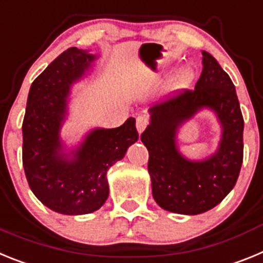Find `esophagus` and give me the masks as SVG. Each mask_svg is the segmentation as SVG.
Segmentation results:
<instances>
[{"instance_id": "obj_1", "label": "esophagus", "mask_w": 263, "mask_h": 263, "mask_svg": "<svg viewBox=\"0 0 263 263\" xmlns=\"http://www.w3.org/2000/svg\"><path fill=\"white\" fill-rule=\"evenodd\" d=\"M148 124H149V120H148L147 116H139V118L136 119V128H138L139 134H141V132L144 131V129L147 128Z\"/></svg>"}]
</instances>
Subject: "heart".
<instances>
[{"label":"heart","mask_w":263,"mask_h":263,"mask_svg":"<svg viewBox=\"0 0 263 263\" xmlns=\"http://www.w3.org/2000/svg\"><path fill=\"white\" fill-rule=\"evenodd\" d=\"M192 79H193V71H192L191 68L181 67L179 71L171 78L168 87L171 90H181V88H185L191 83Z\"/></svg>","instance_id":"obj_1"}]
</instances>
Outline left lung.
I'll return each mask as SVG.
<instances>
[{"mask_svg":"<svg viewBox=\"0 0 263 263\" xmlns=\"http://www.w3.org/2000/svg\"><path fill=\"white\" fill-rule=\"evenodd\" d=\"M202 108L212 109L220 122V144L206 159L189 160L179 154L175 135L182 122ZM149 114V124L140 139L149 154L155 201L179 214L211 211L236 185L243 160V118L229 75L209 52L202 51V72L195 90H182L152 107Z\"/></svg>","mask_w":263,"mask_h":263,"instance_id":"1","label":"left lung"}]
</instances>
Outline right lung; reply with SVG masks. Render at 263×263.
Returning a JSON list of instances; mask_svg holds the SVG:
<instances>
[{
  "label": "right lung",
  "instance_id": "right-lung-1",
  "mask_svg": "<svg viewBox=\"0 0 263 263\" xmlns=\"http://www.w3.org/2000/svg\"><path fill=\"white\" fill-rule=\"evenodd\" d=\"M97 55L70 47L31 83L22 123V163L35 197L49 209L78 216L98 211L108 197L107 171L138 141L135 119L118 128H95L66 154L61 128L71 84L90 70Z\"/></svg>",
  "mask_w": 263,
  "mask_h": 263
}]
</instances>
